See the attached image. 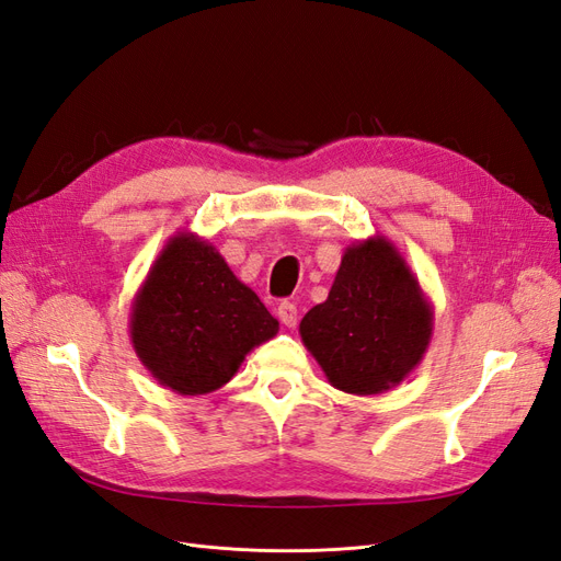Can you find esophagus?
I'll return each mask as SVG.
<instances>
[{"mask_svg":"<svg viewBox=\"0 0 561 561\" xmlns=\"http://www.w3.org/2000/svg\"><path fill=\"white\" fill-rule=\"evenodd\" d=\"M278 318L285 328H295L297 325V307L293 301H280L278 307Z\"/></svg>","mask_w":561,"mask_h":561,"instance_id":"esophagus-1","label":"esophagus"}]
</instances>
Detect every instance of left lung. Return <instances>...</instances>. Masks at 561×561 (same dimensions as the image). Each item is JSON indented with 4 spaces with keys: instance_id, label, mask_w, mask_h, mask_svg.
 <instances>
[{
    "instance_id": "8db88e82",
    "label": "left lung",
    "mask_w": 561,
    "mask_h": 561,
    "mask_svg": "<svg viewBox=\"0 0 561 561\" xmlns=\"http://www.w3.org/2000/svg\"><path fill=\"white\" fill-rule=\"evenodd\" d=\"M299 334L334 388L379 396L423 360L433 304L398 248L377 233L344 250L328 299L301 318Z\"/></svg>"
}]
</instances>
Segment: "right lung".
Instances as JSON below:
<instances>
[{
  "mask_svg": "<svg viewBox=\"0 0 561 561\" xmlns=\"http://www.w3.org/2000/svg\"><path fill=\"white\" fill-rule=\"evenodd\" d=\"M128 328L140 363L161 386L206 396L239 371L254 346L278 334V320L215 245L180 231L135 295Z\"/></svg>",
  "mask_w": 561,
  "mask_h": 561,
  "instance_id": "right-lung-1",
  "label": "right lung"
}]
</instances>
